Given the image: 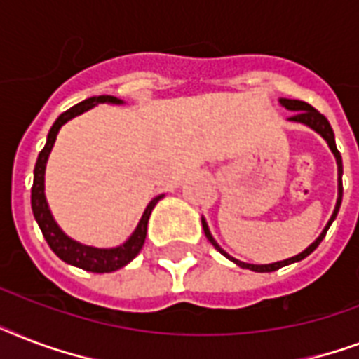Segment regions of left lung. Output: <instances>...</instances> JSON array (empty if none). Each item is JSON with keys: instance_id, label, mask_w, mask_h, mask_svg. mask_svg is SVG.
Listing matches in <instances>:
<instances>
[{"instance_id": "left-lung-1", "label": "left lung", "mask_w": 359, "mask_h": 359, "mask_svg": "<svg viewBox=\"0 0 359 359\" xmlns=\"http://www.w3.org/2000/svg\"><path fill=\"white\" fill-rule=\"evenodd\" d=\"M279 104H281L285 109L294 111V114H292V117H289L290 123H300V124H304V126H307V128L315 130V132H317V134L320 135V137H323L326 143H328L330 151L334 152L335 162H337V201H335V208H334V214H332V218L328 219V224H326V227L323 229V233L317 236V240H315L313 244L307 245L306 250L302 251V253H298V255L289 257V259H285V261L270 262V264H250V262L238 261V259H235V257H231L229 253H227L225 250H222V245H219L218 242L214 240L212 233H210V229H208L207 219L201 218L203 231H205V236L208 238V242H210V244H212L214 248H216V250L222 253V255L227 257L229 261L235 262L236 266L245 268V270H253V272H273V270H278V268H283V266H287V264H292V262H298V261H302V259H306V257L317 250V245L323 242V238L326 236V233H328L332 222L337 218L341 201H343V160H341V152L337 151V145H335L334 130H332V126H330L328 119H326L323 114H318L317 109L313 108V106H309L307 102H302V100H292V98H279Z\"/></svg>"}]
</instances>
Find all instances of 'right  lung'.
I'll list each match as a JSON object with an SVG mask.
<instances>
[{"instance_id": "add662e5", "label": "right lung", "mask_w": 359, "mask_h": 359, "mask_svg": "<svg viewBox=\"0 0 359 359\" xmlns=\"http://www.w3.org/2000/svg\"><path fill=\"white\" fill-rule=\"evenodd\" d=\"M98 104H124L121 98L111 97V95H100V97H91L83 100V102L76 104L70 109H67L65 114H61L55 119L53 126L48 132L46 145L39 152V158H36L35 171H33V188H31V208H33V216H35L36 224L41 227L42 236L46 238L48 245L52 248V251L55 255L65 261L67 264H72V266L83 268L87 272L95 273H104V272H115L119 268L126 266L132 259H134L137 253L141 251L143 244H145L147 236V224H149V218H151L152 208L156 207V203L163 197L156 196L149 205H147L145 212L141 216L140 224L134 229V233L124 240L121 245H115V248H95V245L81 244L78 240L70 238L67 233H65L61 227L57 225V222L53 219L52 210L48 207L46 194H44V175H46V163L48 158H50V152L53 149V143L57 140L59 130L63 124L69 123L70 119H74L78 115L86 114L89 109H93Z\"/></svg>"}]
</instances>
